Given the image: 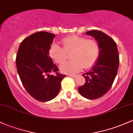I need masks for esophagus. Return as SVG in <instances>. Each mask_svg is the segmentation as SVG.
Masks as SVG:
<instances>
[{
    "label": "esophagus",
    "instance_id": "34e87169",
    "mask_svg": "<svg viewBox=\"0 0 133 133\" xmlns=\"http://www.w3.org/2000/svg\"><path fill=\"white\" fill-rule=\"evenodd\" d=\"M69 76L70 77H71V78H75L76 77V75H70V74H69Z\"/></svg>",
    "mask_w": 133,
    "mask_h": 133
}]
</instances>
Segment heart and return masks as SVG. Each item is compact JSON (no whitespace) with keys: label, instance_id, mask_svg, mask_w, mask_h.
<instances>
[{"label":"heart","instance_id":"heart-1","mask_svg":"<svg viewBox=\"0 0 133 133\" xmlns=\"http://www.w3.org/2000/svg\"><path fill=\"white\" fill-rule=\"evenodd\" d=\"M62 47L54 43L49 49V55L55 62L61 64L66 58V53L72 52L71 61L64 63L60 66L61 72L76 74L84 68L88 69L97 62L100 48L95 40L78 35H71L62 40Z\"/></svg>","mask_w":133,"mask_h":133}]
</instances>
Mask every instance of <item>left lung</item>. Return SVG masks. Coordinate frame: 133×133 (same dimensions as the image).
Here are the masks:
<instances>
[{
  "mask_svg": "<svg viewBox=\"0 0 133 133\" xmlns=\"http://www.w3.org/2000/svg\"><path fill=\"white\" fill-rule=\"evenodd\" d=\"M86 33L95 38L100 54L92 69L83 74L86 81L79 87L78 91L83 97L94 100L104 95L111 88L117 73L119 53L114 40L103 32L91 30Z\"/></svg>",
  "mask_w": 133,
  "mask_h": 133,
  "instance_id": "1",
  "label": "left lung"
}]
</instances>
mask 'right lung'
Here are the masks:
<instances>
[{
  "instance_id": "right-lung-1",
  "label": "right lung",
  "mask_w": 133,
  "mask_h": 133,
  "mask_svg": "<svg viewBox=\"0 0 133 133\" xmlns=\"http://www.w3.org/2000/svg\"><path fill=\"white\" fill-rule=\"evenodd\" d=\"M55 35L36 32L21 42L16 55L17 73L29 94L40 102H48L57 97L61 82L65 75L61 74L49 55ZM55 72L57 75L50 74Z\"/></svg>"
}]
</instances>
